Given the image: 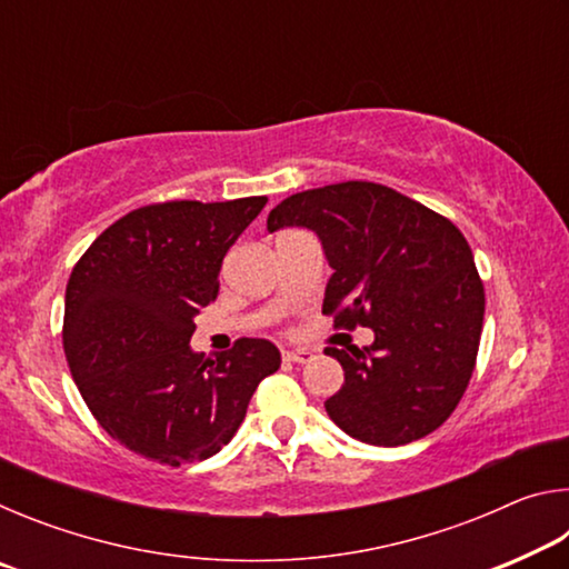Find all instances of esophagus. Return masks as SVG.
<instances>
[{
    "mask_svg": "<svg viewBox=\"0 0 569 569\" xmlns=\"http://www.w3.org/2000/svg\"><path fill=\"white\" fill-rule=\"evenodd\" d=\"M281 359L283 361H288V363H306V361H311L313 359V351H308V349H286V351H281Z\"/></svg>",
    "mask_w": 569,
    "mask_h": 569,
    "instance_id": "34e87169",
    "label": "esophagus"
}]
</instances>
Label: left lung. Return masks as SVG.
Here are the masks:
<instances>
[{
    "mask_svg": "<svg viewBox=\"0 0 569 569\" xmlns=\"http://www.w3.org/2000/svg\"><path fill=\"white\" fill-rule=\"evenodd\" d=\"M303 226L321 238L333 276L323 313L336 329H373L371 346H326L343 387L326 399L336 427L377 447L431 435L467 391L485 321V283L449 218L379 182L296 192L268 230Z\"/></svg>",
    "mask_w": 569,
    "mask_h": 569,
    "instance_id": "1",
    "label": "left lung"
}]
</instances>
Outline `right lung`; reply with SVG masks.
Masks as SVG:
<instances>
[{
  "mask_svg": "<svg viewBox=\"0 0 569 569\" xmlns=\"http://www.w3.org/2000/svg\"><path fill=\"white\" fill-rule=\"evenodd\" d=\"M268 203L168 200L102 230L74 263L62 343L72 379L100 427L134 455L180 467L218 455L281 353L238 339L210 356L190 351L192 316L216 301L228 248Z\"/></svg>",
  "mask_w": 569,
  "mask_h": 569,
  "instance_id": "1",
  "label": "right lung"
}]
</instances>
